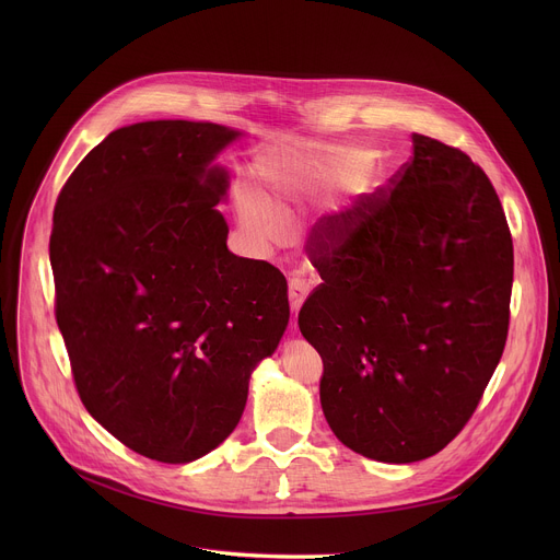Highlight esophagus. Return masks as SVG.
I'll use <instances>...</instances> for the list:
<instances>
[{
	"instance_id": "obj_1",
	"label": "esophagus",
	"mask_w": 560,
	"mask_h": 560,
	"mask_svg": "<svg viewBox=\"0 0 560 560\" xmlns=\"http://www.w3.org/2000/svg\"><path fill=\"white\" fill-rule=\"evenodd\" d=\"M307 292H310V281H307V279H301V277L290 279V283H288V296H290V307H292V312H299V307L303 305Z\"/></svg>"
}]
</instances>
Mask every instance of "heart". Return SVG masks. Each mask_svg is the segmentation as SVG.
Instances as JSON below:
<instances>
[{"instance_id":"obj_1","label":"heart","mask_w":560,"mask_h":560,"mask_svg":"<svg viewBox=\"0 0 560 560\" xmlns=\"http://www.w3.org/2000/svg\"><path fill=\"white\" fill-rule=\"evenodd\" d=\"M236 201L244 228L257 238V242L272 244L285 236L288 217L264 192H259L253 186H244L238 190Z\"/></svg>"}]
</instances>
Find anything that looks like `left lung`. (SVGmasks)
Segmentation results:
<instances>
[{"label":"left lung","instance_id":"obj_1","mask_svg":"<svg viewBox=\"0 0 560 560\" xmlns=\"http://www.w3.org/2000/svg\"><path fill=\"white\" fill-rule=\"evenodd\" d=\"M305 253L324 283L299 328L322 354L318 394L337 439L383 463L441 452L508 341L514 246L490 177L463 150L415 132L410 162L318 219Z\"/></svg>","mask_w":560,"mask_h":560}]
</instances>
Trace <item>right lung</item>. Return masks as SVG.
Here are the masks:
<instances>
[{"mask_svg":"<svg viewBox=\"0 0 560 560\" xmlns=\"http://www.w3.org/2000/svg\"><path fill=\"white\" fill-rule=\"evenodd\" d=\"M236 135L182 119L119 128L55 203V318L77 394L152 460L188 463L228 439L290 318L285 277L225 246L228 175L208 164Z\"/></svg>","mask_w":560,"mask_h":560,"instance_id":"obj_1","label":"right lung"}]
</instances>
